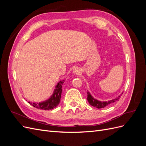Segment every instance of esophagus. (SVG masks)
Listing matches in <instances>:
<instances>
[{
  "mask_svg": "<svg viewBox=\"0 0 146 146\" xmlns=\"http://www.w3.org/2000/svg\"><path fill=\"white\" fill-rule=\"evenodd\" d=\"M73 72L74 74H76V75H78L80 73V70L78 68H75L73 70Z\"/></svg>",
  "mask_w": 146,
  "mask_h": 146,
  "instance_id": "obj_1",
  "label": "esophagus"
}]
</instances>
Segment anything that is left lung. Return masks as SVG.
Here are the masks:
<instances>
[{
	"label": "left lung",
	"mask_w": 146,
	"mask_h": 146,
	"mask_svg": "<svg viewBox=\"0 0 146 146\" xmlns=\"http://www.w3.org/2000/svg\"><path fill=\"white\" fill-rule=\"evenodd\" d=\"M87 100L88 101V102L89 104L92 105V107H96L97 108H105L106 107H108V105H110V104H113L114 102L116 101V100H119V98H120V97L122 94L119 95L117 98H116V99H112L111 100H108V101H100L98 99H95L93 96H92L90 92L89 91L87 92Z\"/></svg>",
	"instance_id": "left-lung-1"
}]
</instances>
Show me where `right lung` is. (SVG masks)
<instances>
[{"label": "right lung", "instance_id": "add662e5", "mask_svg": "<svg viewBox=\"0 0 146 146\" xmlns=\"http://www.w3.org/2000/svg\"><path fill=\"white\" fill-rule=\"evenodd\" d=\"M63 83L64 80H60L57 83V85L55 86L54 91L53 92V94L48 99L39 103L30 102H28L30 105L33 106L34 107L38 109H41L43 110H50L54 109L60 104L61 92H62V85Z\"/></svg>", "mask_w": 146, "mask_h": 146}]
</instances>
